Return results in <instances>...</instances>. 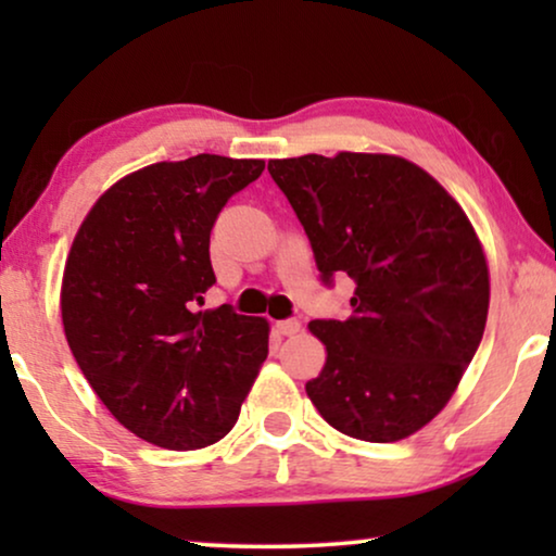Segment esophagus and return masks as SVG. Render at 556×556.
Returning a JSON list of instances; mask_svg holds the SVG:
<instances>
[{
  "label": "esophagus",
  "instance_id": "1",
  "mask_svg": "<svg viewBox=\"0 0 556 556\" xmlns=\"http://www.w3.org/2000/svg\"><path fill=\"white\" fill-rule=\"evenodd\" d=\"M274 328H277L279 336H294V332H300L302 325H300V320H279Z\"/></svg>",
  "mask_w": 556,
  "mask_h": 556
}]
</instances>
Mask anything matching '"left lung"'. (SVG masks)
Wrapping results in <instances>:
<instances>
[{
    "mask_svg": "<svg viewBox=\"0 0 556 556\" xmlns=\"http://www.w3.org/2000/svg\"><path fill=\"white\" fill-rule=\"evenodd\" d=\"M325 282H355L348 320H313L323 371L305 383L320 417L364 442L419 432L453 399L488 320L491 274L463 205L399 154L269 160Z\"/></svg>",
    "mask_w": 556,
    "mask_h": 556,
    "instance_id": "1",
    "label": "left lung"
}]
</instances>
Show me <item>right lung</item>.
<instances>
[{
  "label": "right lung",
  "instance_id": "1",
  "mask_svg": "<svg viewBox=\"0 0 556 556\" xmlns=\"http://www.w3.org/2000/svg\"><path fill=\"white\" fill-rule=\"evenodd\" d=\"M264 160L195 154L124 175L86 213L65 258L63 330L118 425L165 450H201L239 419L269 353V323L228 305L211 228Z\"/></svg>",
  "mask_w": 556,
  "mask_h": 556
}]
</instances>
